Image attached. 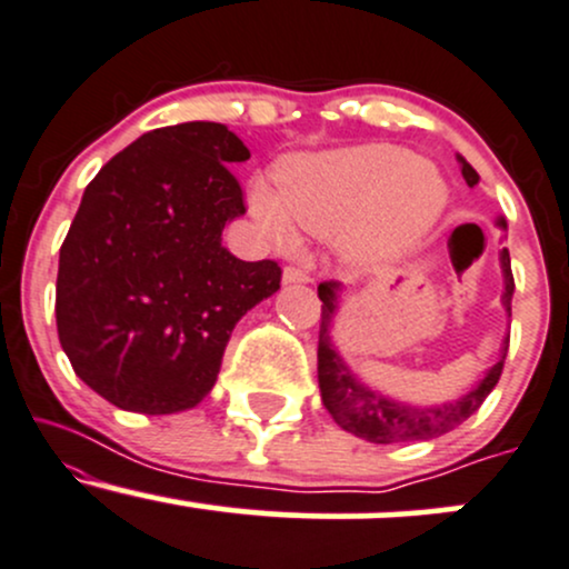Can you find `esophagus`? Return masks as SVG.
Segmentation results:
<instances>
[{
    "label": "esophagus",
    "mask_w": 569,
    "mask_h": 569,
    "mask_svg": "<svg viewBox=\"0 0 569 569\" xmlns=\"http://www.w3.org/2000/svg\"><path fill=\"white\" fill-rule=\"evenodd\" d=\"M283 280L286 283H310V272L305 270V267H293V264H289V267H283Z\"/></svg>",
    "instance_id": "34e87169"
}]
</instances>
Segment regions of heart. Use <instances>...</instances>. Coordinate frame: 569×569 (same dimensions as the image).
<instances>
[{
	"label": "heart",
	"mask_w": 569,
	"mask_h": 569,
	"mask_svg": "<svg viewBox=\"0 0 569 569\" xmlns=\"http://www.w3.org/2000/svg\"><path fill=\"white\" fill-rule=\"evenodd\" d=\"M448 188L416 153L360 146L302 159L280 172L278 201L257 190V211L280 246L293 224L320 238H345L352 254L379 259L402 251L432 228Z\"/></svg>",
	"instance_id": "b5f03b06"
}]
</instances>
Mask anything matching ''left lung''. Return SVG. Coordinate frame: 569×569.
Masks as SVG:
<instances>
[{"mask_svg":"<svg viewBox=\"0 0 569 569\" xmlns=\"http://www.w3.org/2000/svg\"><path fill=\"white\" fill-rule=\"evenodd\" d=\"M461 174L467 184H477L480 174L471 169V163L461 159ZM501 228L506 230V222L501 219ZM501 267H503V305L511 315V293H515V276H511V257L509 249L501 251ZM337 291L339 283L333 280H323L318 286L320 297V331H318V385L320 397H323V406L328 413L333 416V421L341 429L355 437H362L368 442H413V440H429V437H440L450 429H456L458 423L469 419L475 410H480L485 397L492 392V387L498 385L503 373V360L509 352V339L503 345V355L496 366L490 368L488 376L471 389L469 395H463L461 400L445 402V406L435 408H410L400 406V402L387 400V397L371 392L368 387H362L358 379L350 373V368L345 366V360L339 358L333 350L331 341V320L333 310H337Z\"/></svg>","mask_w":569,"mask_h":569,"instance_id":"obj_1","label":"left lung"}]
</instances>
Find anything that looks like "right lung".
I'll list each match as a JSON object with an SVG mask.
<instances>
[{"label": "right lung", "mask_w": 569, "mask_h": 569, "mask_svg": "<svg viewBox=\"0 0 569 569\" xmlns=\"http://www.w3.org/2000/svg\"><path fill=\"white\" fill-rule=\"evenodd\" d=\"M249 148L224 124L153 129L87 184L60 246L54 318L89 389L134 413L198 406L214 387L232 328L280 289L272 259L222 246L246 214L228 163Z\"/></svg>", "instance_id": "add662e5"}]
</instances>
